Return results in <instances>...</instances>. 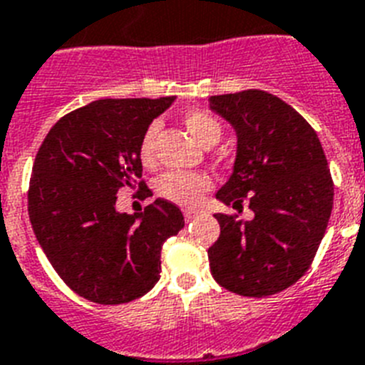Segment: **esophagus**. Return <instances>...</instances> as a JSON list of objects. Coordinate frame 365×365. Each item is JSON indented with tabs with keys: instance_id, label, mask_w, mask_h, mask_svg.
Wrapping results in <instances>:
<instances>
[{
	"instance_id": "1",
	"label": "esophagus",
	"mask_w": 365,
	"mask_h": 365,
	"mask_svg": "<svg viewBox=\"0 0 365 365\" xmlns=\"http://www.w3.org/2000/svg\"><path fill=\"white\" fill-rule=\"evenodd\" d=\"M182 215H185L186 222H190V220H194L195 216H197V210H194V209H185V210H182Z\"/></svg>"
}]
</instances>
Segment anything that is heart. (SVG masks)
Listing matches in <instances>:
<instances>
[{"mask_svg": "<svg viewBox=\"0 0 365 365\" xmlns=\"http://www.w3.org/2000/svg\"><path fill=\"white\" fill-rule=\"evenodd\" d=\"M182 121H185V126L188 128L190 134L194 135L203 147L216 145L222 138V132H224L218 119L203 110L188 111L182 117ZM158 130H160V125L150 123L140 141L138 155H140V162L145 168H150L155 164V145ZM209 188V175L195 173V171H165L164 175L156 179V194L171 201V203L180 205V207H195Z\"/></svg>", "mask_w": 365, "mask_h": 365, "instance_id": "b5f03b06", "label": "heart"}]
</instances>
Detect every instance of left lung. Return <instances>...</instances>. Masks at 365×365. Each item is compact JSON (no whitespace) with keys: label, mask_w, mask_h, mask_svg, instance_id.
<instances>
[{"label":"left lung","mask_w":365,"mask_h":365,"mask_svg":"<svg viewBox=\"0 0 365 365\" xmlns=\"http://www.w3.org/2000/svg\"><path fill=\"white\" fill-rule=\"evenodd\" d=\"M209 106L237 132L233 173L216 200H246L254 210L248 222L215 215L210 272L231 293L276 294L302 278L327 231L334 185L323 145L297 110L267 91L210 96Z\"/></svg>","instance_id":"obj_1"}]
</instances>
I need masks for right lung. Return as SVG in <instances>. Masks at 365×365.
Returning a JSON list of instances; mask_svg holds the SVG:
<instances>
[{"label":"right lung","mask_w":365,"mask_h":365,"mask_svg":"<svg viewBox=\"0 0 365 365\" xmlns=\"http://www.w3.org/2000/svg\"><path fill=\"white\" fill-rule=\"evenodd\" d=\"M164 98H104L61 117L33 164L27 210L33 231L59 278L96 304H125L160 279L165 240L185 227L179 207L155 200L143 212L115 209L117 192L140 188V141Z\"/></svg>","instance_id":"add662e5"}]
</instances>
